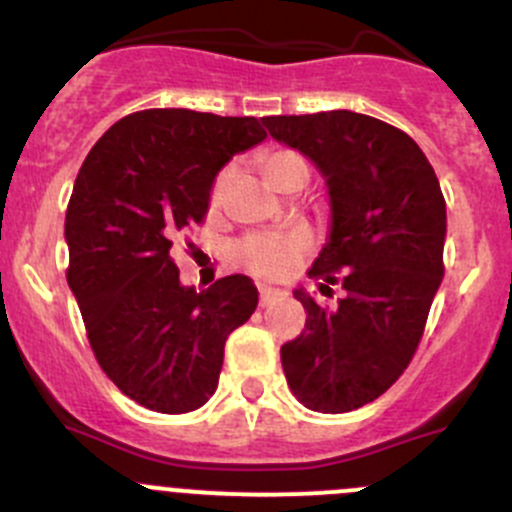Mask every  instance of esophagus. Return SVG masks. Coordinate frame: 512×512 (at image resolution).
Returning <instances> with one entry per match:
<instances>
[{
  "label": "esophagus",
  "instance_id": "1",
  "mask_svg": "<svg viewBox=\"0 0 512 512\" xmlns=\"http://www.w3.org/2000/svg\"><path fill=\"white\" fill-rule=\"evenodd\" d=\"M257 290H260V305H270V302L275 300L277 295H280V287L265 285V282H262V285L257 287Z\"/></svg>",
  "mask_w": 512,
  "mask_h": 512
}]
</instances>
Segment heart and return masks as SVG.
<instances>
[{"instance_id":"b5f03b06","label":"heart","mask_w":512,"mask_h":512,"mask_svg":"<svg viewBox=\"0 0 512 512\" xmlns=\"http://www.w3.org/2000/svg\"><path fill=\"white\" fill-rule=\"evenodd\" d=\"M292 165H305L300 155L295 152H272L265 160V172L267 177H272L275 172L285 170V167ZM307 167V165H305ZM227 185V172H222L215 180V187H212V202L222 200V192H225ZM310 245V232L305 227H290V230L282 232H262V235L247 237L240 245L237 255H240L242 265L250 267L255 275L262 277H285L287 272L295 267L297 257L302 255V250Z\"/></svg>"}]
</instances>
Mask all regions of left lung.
I'll return each instance as SVG.
<instances>
[{
  "mask_svg": "<svg viewBox=\"0 0 512 512\" xmlns=\"http://www.w3.org/2000/svg\"><path fill=\"white\" fill-rule=\"evenodd\" d=\"M262 124L325 177L330 232L307 275L322 295L335 282L345 290L327 310L297 287L307 322L280 347L282 370L305 408L347 413L380 398L423 337L443 282V192L413 137L375 117L332 109Z\"/></svg>",
  "mask_w": 512,
  "mask_h": 512,
  "instance_id": "left-lung-1",
  "label": "left lung"
}]
</instances>
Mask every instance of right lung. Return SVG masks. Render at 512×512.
<instances>
[{
  "mask_svg": "<svg viewBox=\"0 0 512 512\" xmlns=\"http://www.w3.org/2000/svg\"><path fill=\"white\" fill-rule=\"evenodd\" d=\"M265 137L255 117L145 109L114 122L74 180L64 220L69 290L97 362L142 408H202L217 390L227 337L255 312L250 277L197 292L180 282L170 250L205 220L222 167Z\"/></svg>",
  "mask_w": 512,
  "mask_h": 512,
  "instance_id": "obj_1",
  "label": "right lung"
}]
</instances>
